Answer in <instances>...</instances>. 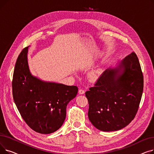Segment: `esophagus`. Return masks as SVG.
Wrapping results in <instances>:
<instances>
[{
	"label": "esophagus",
	"mask_w": 154,
	"mask_h": 154,
	"mask_svg": "<svg viewBox=\"0 0 154 154\" xmlns=\"http://www.w3.org/2000/svg\"><path fill=\"white\" fill-rule=\"evenodd\" d=\"M79 94H84L85 93V91L83 89H80L79 91Z\"/></svg>",
	"instance_id": "esophagus-1"
}]
</instances>
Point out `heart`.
<instances>
[{
	"label": "heart",
	"mask_w": 154,
	"mask_h": 154,
	"mask_svg": "<svg viewBox=\"0 0 154 154\" xmlns=\"http://www.w3.org/2000/svg\"><path fill=\"white\" fill-rule=\"evenodd\" d=\"M102 70L101 69L91 72L89 74V79H91V80H92V81H95V80H97L99 78V77L102 74Z\"/></svg>",
	"instance_id": "obj_1"
}]
</instances>
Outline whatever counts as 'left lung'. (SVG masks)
<instances>
[{
	"mask_svg": "<svg viewBox=\"0 0 154 154\" xmlns=\"http://www.w3.org/2000/svg\"><path fill=\"white\" fill-rule=\"evenodd\" d=\"M143 88L140 65L135 52L104 71L85 92L92 125L104 132L116 131L131 122L138 110Z\"/></svg>",
	"mask_w": 154,
	"mask_h": 154,
	"instance_id": "obj_1",
	"label": "left lung"
}]
</instances>
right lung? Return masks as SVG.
Listing matches in <instances>:
<instances>
[{"mask_svg":"<svg viewBox=\"0 0 154 154\" xmlns=\"http://www.w3.org/2000/svg\"><path fill=\"white\" fill-rule=\"evenodd\" d=\"M24 48L15 63L12 79L14 102L26 124L34 131L48 134L57 131L66 117L69 102L74 99L78 87L46 82L31 74Z\"/></svg>","mask_w":154,"mask_h":154,"instance_id":"obj_1","label":"right lung"}]
</instances>
